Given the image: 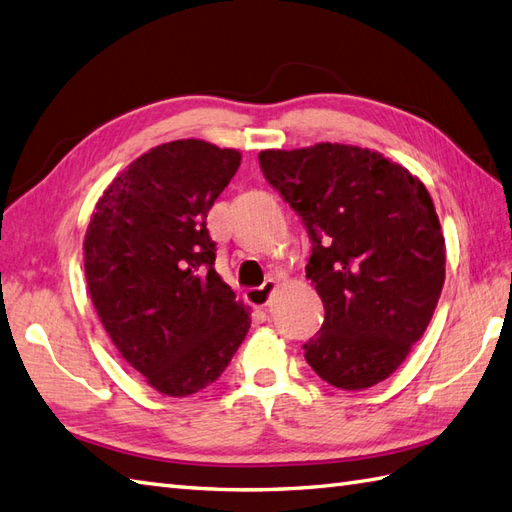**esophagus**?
<instances>
[{
  "label": "esophagus",
  "instance_id": "1",
  "mask_svg": "<svg viewBox=\"0 0 512 512\" xmlns=\"http://www.w3.org/2000/svg\"><path fill=\"white\" fill-rule=\"evenodd\" d=\"M277 290V281L275 279H266L259 288H251L246 292V299L255 307H266L270 303V296Z\"/></svg>",
  "mask_w": 512,
  "mask_h": 512
}]
</instances>
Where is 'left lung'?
<instances>
[{
  "label": "left lung",
  "mask_w": 512,
  "mask_h": 512,
  "mask_svg": "<svg viewBox=\"0 0 512 512\" xmlns=\"http://www.w3.org/2000/svg\"><path fill=\"white\" fill-rule=\"evenodd\" d=\"M312 240L305 272L325 305L305 360L327 384L371 388L419 342L445 283V237L425 185L358 146L259 152Z\"/></svg>",
  "instance_id": "1"
}]
</instances>
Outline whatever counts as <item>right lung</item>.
Here are the masks:
<instances>
[{
    "label": "right lung",
    "instance_id": "obj_1",
    "mask_svg": "<svg viewBox=\"0 0 512 512\" xmlns=\"http://www.w3.org/2000/svg\"><path fill=\"white\" fill-rule=\"evenodd\" d=\"M240 161L200 139L152 148L106 187L85 235L87 285L106 334L168 397L216 382L251 327L213 268L207 231Z\"/></svg>",
    "mask_w": 512,
    "mask_h": 512
}]
</instances>
